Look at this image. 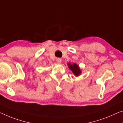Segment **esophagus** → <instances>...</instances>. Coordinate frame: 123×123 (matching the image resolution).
Wrapping results in <instances>:
<instances>
[{
    "label": "esophagus",
    "instance_id": "1",
    "mask_svg": "<svg viewBox=\"0 0 123 123\" xmlns=\"http://www.w3.org/2000/svg\"><path fill=\"white\" fill-rule=\"evenodd\" d=\"M56 62H57V63H58V64H60L62 63V59H60V58H57L56 60Z\"/></svg>",
    "mask_w": 123,
    "mask_h": 123
}]
</instances>
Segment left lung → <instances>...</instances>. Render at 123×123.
<instances>
[{"label":"left lung","instance_id":"left-lung-1","mask_svg":"<svg viewBox=\"0 0 123 123\" xmlns=\"http://www.w3.org/2000/svg\"><path fill=\"white\" fill-rule=\"evenodd\" d=\"M68 68H69L70 70L72 71V73L74 74V75H75V76H79L81 74V73H82V71L80 69L79 66L76 64V63H73L71 64L70 63H68Z\"/></svg>","mask_w":123,"mask_h":123}]
</instances>
